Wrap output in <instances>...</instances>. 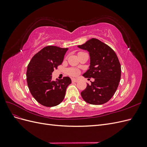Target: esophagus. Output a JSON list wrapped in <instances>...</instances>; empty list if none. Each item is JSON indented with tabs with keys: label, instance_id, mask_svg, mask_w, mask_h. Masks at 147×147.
<instances>
[{
	"label": "esophagus",
	"instance_id": "34e87169",
	"mask_svg": "<svg viewBox=\"0 0 147 147\" xmlns=\"http://www.w3.org/2000/svg\"><path fill=\"white\" fill-rule=\"evenodd\" d=\"M72 82H74V83H77L78 82V80L77 79H75V78H72Z\"/></svg>",
	"mask_w": 147,
	"mask_h": 147
}]
</instances>
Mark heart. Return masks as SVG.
Wrapping results in <instances>:
<instances>
[{
  "label": "heart",
  "mask_w": 147,
  "mask_h": 147,
  "mask_svg": "<svg viewBox=\"0 0 147 147\" xmlns=\"http://www.w3.org/2000/svg\"><path fill=\"white\" fill-rule=\"evenodd\" d=\"M68 74L71 76H76L78 74V70L76 69L71 68L68 70Z\"/></svg>",
  "instance_id": "1"
}]
</instances>
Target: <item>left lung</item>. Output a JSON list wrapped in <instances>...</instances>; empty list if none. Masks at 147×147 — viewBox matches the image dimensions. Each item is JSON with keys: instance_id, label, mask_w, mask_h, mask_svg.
Returning <instances> with one entry per match:
<instances>
[{"instance_id": "8db88e82", "label": "left lung", "mask_w": 147, "mask_h": 147, "mask_svg": "<svg viewBox=\"0 0 147 147\" xmlns=\"http://www.w3.org/2000/svg\"><path fill=\"white\" fill-rule=\"evenodd\" d=\"M79 48L90 53V65L83 76L95 78L81 92L83 100L92 105L107 102L116 92L121 79V65L115 52L99 40L92 38Z\"/></svg>"}]
</instances>
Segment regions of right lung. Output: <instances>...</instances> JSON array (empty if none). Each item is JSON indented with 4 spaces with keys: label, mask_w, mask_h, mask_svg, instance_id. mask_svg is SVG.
<instances>
[{
    "label": "right lung",
    "mask_w": 147,
    "mask_h": 147,
    "mask_svg": "<svg viewBox=\"0 0 147 147\" xmlns=\"http://www.w3.org/2000/svg\"><path fill=\"white\" fill-rule=\"evenodd\" d=\"M68 48L47 46L36 53L28 65V86L34 98L45 107L59 105L64 99L66 89L72 82L68 77L52 80V72L64 60Z\"/></svg>",
    "instance_id": "add662e5"
}]
</instances>
